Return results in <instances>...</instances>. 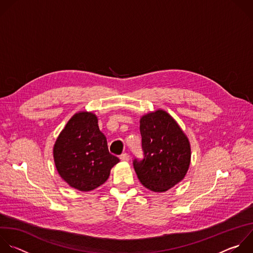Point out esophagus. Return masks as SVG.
<instances>
[{"label":"esophagus","instance_id":"34e87169","mask_svg":"<svg viewBox=\"0 0 253 253\" xmlns=\"http://www.w3.org/2000/svg\"><path fill=\"white\" fill-rule=\"evenodd\" d=\"M120 160H121V161H123V162H128V161L130 160V156H129V154H127V153L122 154V155L120 156Z\"/></svg>","mask_w":253,"mask_h":253}]
</instances>
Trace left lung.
<instances>
[{
  "label": "left lung",
  "mask_w": 253,
  "mask_h": 253,
  "mask_svg": "<svg viewBox=\"0 0 253 253\" xmlns=\"http://www.w3.org/2000/svg\"><path fill=\"white\" fill-rule=\"evenodd\" d=\"M144 159L133 166L141 184L155 193L182 182L191 164V144L177 121L158 109L140 118Z\"/></svg>",
  "instance_id": "8db88e82"
}]
</instances>
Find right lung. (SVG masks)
I'll return each mask as SVG.
<instances>
[{"mask_svg":"<svg viewBox=\"0 0 253 253\" xmlns=\"http://www.w3.org/2000/svg\"><path fill=\"white\" fill-rule=\"evenodd\" d=\"M53 160L61 179L81 192L104 184L120 161L109 153L97 116L87 111L75 113L68 120L54 143Z\"/></svg>","mask_w":253,"mask_h":253,"instance_id":"obj_1","label":"right lung"}]
</instances>
